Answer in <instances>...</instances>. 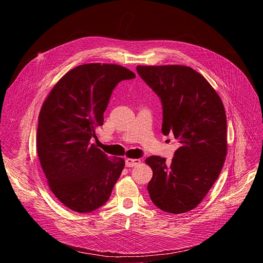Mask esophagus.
<instances>
[{
    "mask_svg": "<svg viewBox=\"0 0 263 263\" xmlns=\"http://www.w3.org/2000/svg\"><path fill=\"white\" fill-rule=\"evenodd\" d=\"M140 163V159H133V158H127L126 159V166L127 167H133Z\"/></svg>",
    "mask_w": 263,
    "mask_h": 263,
    "instance_id": "esophagus-1",
    "label": "esophagus"
}]
</instances>
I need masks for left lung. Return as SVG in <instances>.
I'll list each match as a JSON object with an SVG mask.
<instances>
[{"label":"left lung","mask_w":263,"mask_h":263,"mask_svg":"<svg viewBox=\"0 0 263 263\" xmlns=\"http://www.w3.org/2000/svg\"><path fill=\"white\" fill-rule=\"evenodd\" d=\"M142 80L160 98L162 133L181 146L171 163L145 159L153 170L147 185L152 202L178 214L196 208L218 178L227 155V119L219 96L201 73L184 65H137Z\"/></svg>","instance_id":"obj_1"}]
</instances>
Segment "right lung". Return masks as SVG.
Masks as SVG:
<instances>
[{
	"label": "right lung",
	"instance_id": "right-lung-1",
	"mask_svg": "<svg viewBox=\"0 0 263 263\" xmlns=\"http://www.w3.org/2000/svg\"><path fill=\"white\" fill-rule=\"evenodd\" d=\"M133 78V71L118 64H82L67 71L44 102L37 154L50 190L72 211L103 206L124 170L123 158L108 157L90 139L103 125L112 90Z\"/></svg>",
	"mask_w": 263,
	"mask_h": 263
}]
</instances>
